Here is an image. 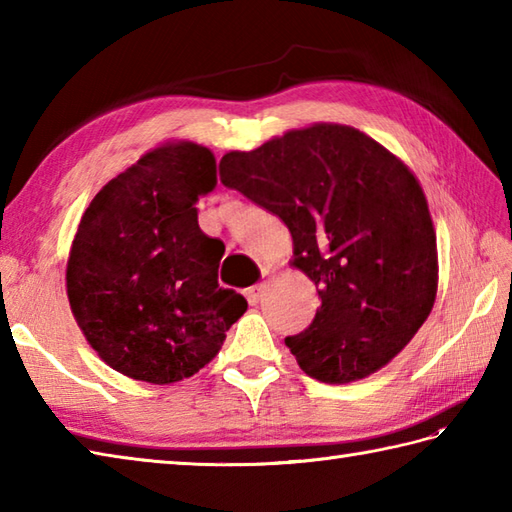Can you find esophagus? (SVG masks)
<instances>
[{"label": "esophagus", "mask_w": 512, "mask_h": 512, "mask_svg": "<svg viewBox=\"0 0 512 512\" xmlns=\"http://www.w3.org/2000/svg\"><path fill=\"white\" fill-rule=\"evenodd\" d=\"M264 290H266V284L262 281V284H255V286H250V288H246V299H248V303H255L262 299V295H264Z\"/></svg>", "instance_id": "obj_1"}]
</instances>
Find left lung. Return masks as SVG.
Here are the masks:
<instances>
[{
    "mask_svg": "<svg viewBox=\"0 0 512 512\" xmlns=\"http://www.w3.org/2000/svg\"><path fill=\"white\" fill-rule=\"evenodd\" d=\"M220 180L281 217L292 266L319 290L312 323L286 336L303 372L354 383L405 350L438 292L436 231L405 162L354 127L317 123L228 151Z\"/></svg>",
    "mask_w": 512,
    "mask_h": 512,
    "instance_id": "left-lung-1",
    "label": "left lung"
}]
</instances>
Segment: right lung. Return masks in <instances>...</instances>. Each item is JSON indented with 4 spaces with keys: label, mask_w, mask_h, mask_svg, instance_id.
<instances>
[{
    "label": "right lung",
    "mask_w": 512,
    "mask_h": 512,
    "mask_svg": "<svg viewBox=\"0 0 512 512\" xmlns=\"http://www.w3.org/2000/svg\"><path fill=\"white\" fill-rule=\"evenodd\" d=\"M215 184L211 149L180 140L147 151L85 209L65 286L85 339L116 372L154 385L189 378L246 312L217 284L224 244L198 224L195 204Z\"/></svg>",
    "instance_id": "right-lung-1"
}]
</instances>
